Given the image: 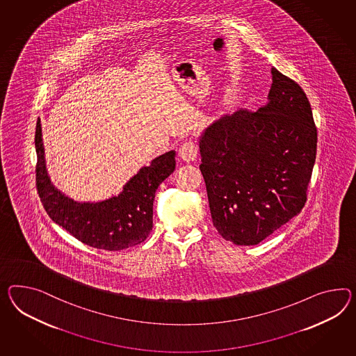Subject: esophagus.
<instances>
[{"mask_svg":"<svg viewBox=\"0 0 356 356\" xmlns=\"http://www.w3.org/2000/svg\"><path fill=\"white\" fill-rule=\"evenodd\" d=\"M178 154L184 161H193L199 155V148L192 140H187L183 143L182 146L179 147Z\"/></svg>","mask_w":356,"mask_h":356,"instance_id":"34e87169","label":"esophagus"}]
</instances>
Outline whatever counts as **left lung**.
Instances as JSON below:
<instances>
[{
	"mask_svg": "<svg viewBox=\"0 0 356 356\" xmlns=\"http://www.w3.org/2000/svg\"><path fill=\"white\" fill-rule=\"evenodd\" d=\"M271 73L266 106L225 115L199 140L213 225L236 245L259 244L300 214L315 164L310 102L297 82Z\"/></svg>",
	"mask_w": 356,
	"mask_h": 356,
	"instance_id": "8db88e82",
	"label": "left lung"
}]
</instances>
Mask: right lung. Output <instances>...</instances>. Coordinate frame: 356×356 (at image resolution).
Wrapping results in <instances>:
<instances>
[{
  "instance_id": "obj_1",
  "label": "right lung",
  "mask_w": 356,
  "mask_h": 356,
  "mask_svg": "<svg viewBox=\"0 0 356 356\" xmlns=\"http://www.w3.org/2000/svg\"><path fill=\"white\" fill-rule=\"evenodd\" d=\"M36 186L49 217L86 245L122 250L146 240L152 229L157 187L175 169V151H169L139 169L118 196L98 202H79L50 181L45 164L41 121L37 120Z\"/></svg>"
}]
</instances>
